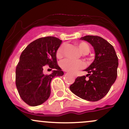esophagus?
<instances>
[{
  "mask_svg": "<svg viewBox=\"0 0 129 129\" xmlns=\"http://www.w3.org/2000/svg\"><path fill=\"white\" fill-rule=\"evenodd\" d=\"M74 76V77H76V76L75 75H74V76Z\"/></svg>",
  "mask_w": 129,
  "mask_h": 129,
  "instance_id": "1",
  "label": "esophagus"
}]
</instances>
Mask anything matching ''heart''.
<instances>
[{
    "label": "heart",
    "instance_id": "b5f03b06",
    "mask_svg": "<svg viewBox=\"0 0 129 129\" xmlns=\"http://www.w3.org/2000/svg\"><path fill=\"white\" fill-rule=\"evenodd\" d=\"M79 50L84 55H87L89 53L90 47L88 44L85 42H80L77 44ZM64 50V45H61L58 48L56 52V56L58 58L62 57ZM85 64L82 61L73 60L70 59H65L61 61L60 63V66L65 71L71 73H74L77 71L81 70L84 67Z\"/></svg>",
    "mask_w": 129,
    "mask_h": 129
}]
</instances>
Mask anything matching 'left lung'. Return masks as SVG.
<instances>
[{
  "mask_svg": "<svg viewBox=\"0 0 129 129\" xmlns=\"http://www.w3.org/2000/svg\"><path fill=\"white\" fill-rule=\"evenodd\" d=\"M80 39L92 45L95 59L84 70L88 73L86 76L77 77L70 88L82 99L96 102L108 93L117 78L118 58L113 45L102 37L85 36Z\"/></svg>",
  "mask_w": 129,
  "mask_h": 129,
  "instance_id": "1",
  "label": "left lung"
}]
</instances>
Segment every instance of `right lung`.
<instances>
[{
	"label": "right lung",
	"instance_id": "add662e5",
	"mask_svg": "<svg viewBox=\"0 0 129 129\" xmlns=\"http://www.w3.org/2000/svg\"><path fill=\"white\" fill-rule=\"evenodd\" d=\"M61 42L55 37H42L30 43L21 54L16 68V86L20 97L29 106L46 102L50 95L52 79L64 74L56 61V52ZM46 64L54 69L49 75L43 73Z\"/></svg>",
	"mask_w": 129,
	"mask_h": 129
}]
</instances>
